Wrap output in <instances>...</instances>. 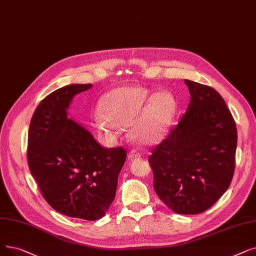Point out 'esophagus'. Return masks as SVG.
Masks as SVG:
<instances>
[{"label":"esophagus","mask_w":256,"mask_h":256,"mask_svg":"<svg viewBox=\"0 0 256 256\" xmlns=\"http://www.w3.org/2000/svg\"><path fill=\"white\" fill-rule=\"evenodd\" d=\"M141 157V154L138 152L136 150H132L128 152V159H136V158H140Z\"/></svg>","instance_id":"obj_1"}]
</instances>
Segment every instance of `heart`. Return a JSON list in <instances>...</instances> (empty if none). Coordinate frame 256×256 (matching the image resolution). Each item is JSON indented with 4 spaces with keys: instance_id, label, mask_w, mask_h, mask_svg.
<instances>
[{
    "instance_id": "obj_1",
    "label": "heart",
    "mask_w": 256,
    "mask_h": 256,
    "mask_svg": "<svg viewBox=\"0 0 256 256\" xmlns=\"http://www.w3.org/2000/svg\"><path fill=\"white\" fill-rule=\"evenodd\" d=\"M94 122L98 130L114 136L120 126L132 124L130 136L141 143H154L168 132L176 114V99L168 91L154 94L143 86H121L106 93Z\"/></svg>"
}]
</instances>
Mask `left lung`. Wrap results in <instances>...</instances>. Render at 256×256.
Returning a JSON list of instances; mask_svg holds the SVG:
<instances>
[{
    "label": "left lung",
    "instance_id": "obj_1",
    "mask_svg": "<svg viewBox=\"0 0 256 256\" xmlns=\"http://www.w3.org/2000/svg\"><path fill=\"white\" fill-rule=\"evenodd\" d=\"M184 82L190 93L187 110L152 148L148 162L161 201L176 214H196L228 190L236 168L238 132L218 91Z\"/></svg>",
    "mask_w": 256,
    "mask_h": 256
}]
</instances>
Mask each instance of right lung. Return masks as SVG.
Masks as SVG:
<instances>
[{
    "mask_svg": "<svg viewBox=\"0 0 256 256\" xmlns=\"http://www.w3.org/2000/svg\"><path fill=\"white\" fill-rule=\"evenodd\" d=\"M91 86H66L44 98L31 118L27 148L29 170L47 203L86 220L102 218L113 203L126 158L124 148H102L66 116L72 98Z\"/></svg>",
    "mask_w": 256,
    "mask_h": 256,
    "instance_id": "obj_1",
    "label": "right lung"
}]
</instances>
